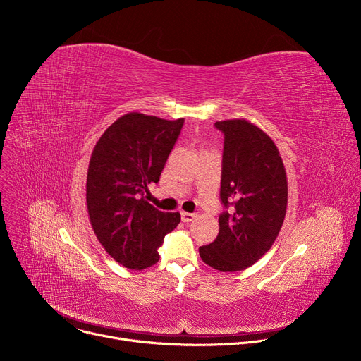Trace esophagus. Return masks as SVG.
<instances>
[{"label": "esophagus", "instance_id": "34e87169", "mask_svg": "<svg viewBox=\"0 0 361 361\" xmlns=\"http://www.w3.org/2000/svg\"><path fill=\"white\" fill-rule=\"evenodd\" d=\"M194 219H195V214H192V213H185V212L181 213V220H183L184 223H190V221H192Z\"/></svg>", "mask_w": 361, "mask_h": 361}]
</instances>
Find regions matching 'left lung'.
I'll return each mask as SVG.
<instances>
[{"instance_id": "obj_1", "label": "left lung", "mask_w": 361, "mask_h": 361, "mask_svg": "<svg viewBox=\"0 0 361 361\" xmlns=\"http://www.w3.org/2000/svg\"><path fill=\"white\" fill-rule=\"evenodd\" d=\"M224 134L217 238L198 248L220 271H240L271 248L287 210V176L274 141L250 121H217Z\"/></svg>"}]
</instances>
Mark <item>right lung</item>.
<instances>
[{
    "mask_svg": "<svg viewBox=\"0 0 361 361\" xmlns=\"http://www.w3.org/2000/svg\"><path fill=\"white\" fill-rule=\"evenodd\" d=\"M184 118L163 120L128 113L97 141L87 173L90 223L106 251L121 266L142 270L160 259L164 235L180 213H164L144 195L159 183Z\"/></svg>",
    "mask_w": 361,
    "mask_h": 361,
    "instance_id": "obj_1",
    "label": "right lung"
}]
</instances>
